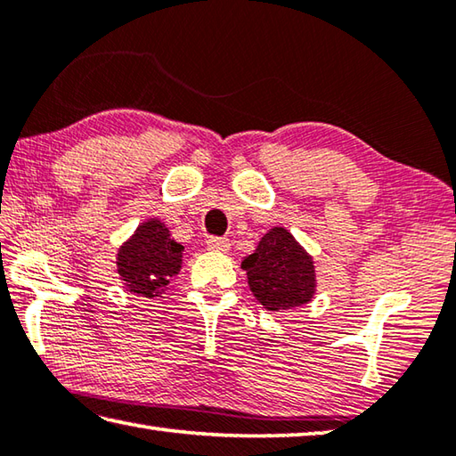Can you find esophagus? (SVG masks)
I'll return each instance as SVG.
<instances>
[{
  "label": "esophagus",
  "mask_w": 456,
  "mask_h": 456,
  "mask_svg": "<svg viewBox=\"0 0 456 456\" xmlns=\"http://www.w3.org/2000/svg\"><path fill=\"white\" fill-rule=\"evenodd\" d=\"M206 244H208V248L210 250H214V252H228L230 250V240L228 238H216V236H212V238H208L206 240Z\"/></svg>",
  "instance_id": "34e87169"
}]
</instances>
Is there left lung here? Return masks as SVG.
Returning a JSON list of instances; mask_svg holds the SVG:
<instances>
[{"label":"left lung","instance_id":"8db88e82","mask_svg":"<svg viewBox=\"0 0 456 456\" xmlns=\"http://www.w3.org/2000/svg\"><path fill=\"white\" fill-rule=\"evenodd\" d=\"M242 270L254 297L268 312L302 307L315 296L314 257L281 226L265 232L254 254L242 260Z\"/></svg>","mask_w":456,"mask_h":456}]
</instances>
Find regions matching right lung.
I'll use <instances>...</instances> for the list:
<instances>
[{"mask_svg":"<svg viewBox=\"0 0 456 456\" xmlns=\"http://www.w3.org/2000/svg\"><path fill=\"white\" fill-rule=\"evenodd\" d=\"M184 246L175 242L160 218H149L117 252L118 280L131 294L160 297L168 281L183 268Z\"/></svg>","mask_w":456,"mask_h":456,"instance_id":"1","label":"right lung"}]
</instances>
